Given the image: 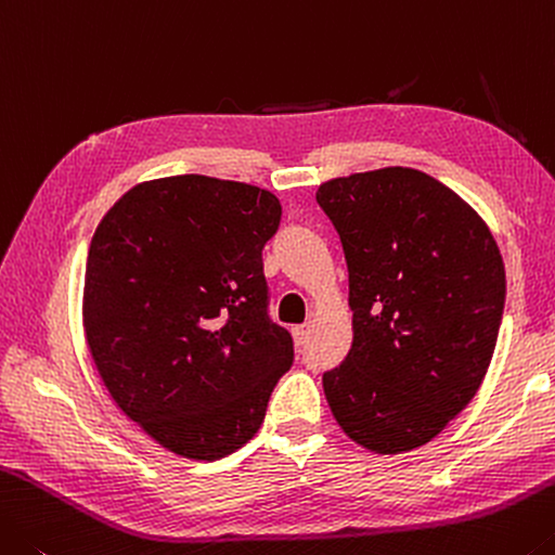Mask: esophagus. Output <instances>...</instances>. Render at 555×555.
Masks as SVG:
<instances>
[{
    "mask_svg": "<svg viewBox=\"0 0 555 555\" xmlns=\"http://www.w3.org/2000/svg\"><path fill=\"white\" fill-rule=\"evenodd\" d=\"M307 337H310V324H297V326H293V339H295L297 347H305Z\"/></svg>",
    "mask_w": 555,
    "mask_h": 555,
    "instance_id": "1",
    "label": "esophagus"
}]
</instances>
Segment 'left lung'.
Returning a JSON list of instances; mask_svg holds the SVG:
<instances>
[{
	"label": "left lung",
	"mask_w": 555,
	"mask_h": 555,
	"mask_svg": "<svg viewBox=\"0 0 555 555\" xmlns=\"http://www.w3.org/2000/svg\"><path fill=\"white\" fill-rule=\"evenodd\" d=\"M349 268L353 341L322 376L349 438L378 455L430 442L482 386L506 275L489 225L421 169L384 167L320 184Z\"/></svg>",
	"instance_id": "left-lung-1"
}]
</instances>
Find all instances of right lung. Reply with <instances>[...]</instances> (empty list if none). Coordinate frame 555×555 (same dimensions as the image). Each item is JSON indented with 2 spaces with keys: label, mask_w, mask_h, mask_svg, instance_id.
Listing matches in <instances>:
<instances>
[{
  "label": "right lung",
  "mask_w": 555,
  "mask_h": 555,
  "mask_svg": "<svg viewBox=\"0 0 555 555\" xmlns=\"http://www.w3.org/2000/svg\"><path fill=\"white\" fill-rule=\"evenodd\" d=\"M280 216L268 189L179 175L132 186L93 233L90 357L117 408L175 455L214 462L243 448L293 366L262 275Z\"/></svg>",
  "instance_id": "add662e5"
}]
</instances>
